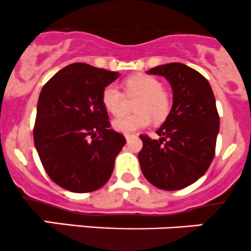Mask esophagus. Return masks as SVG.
Here are the masks:
<instances>
[{"instance_id":"esophagus-1","label":"esophagus","mask_w":251,"mask_h":251,"mask_svg":"<svg viewBox=\"0 0 251 251\" xmlns=\"http://www.w3.org/2000/svg\"><path fill=\"white\" fill-rule=\"evenodd\" d=\"M135 135L134 134H126L125 137L126 139V141H129V139H131V137H134Z\"/></svg>"}]
</instances>
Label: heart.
I'll return each mask as SVG.
<instances>
[{"label": "heart", "instance_id": "heart-1", "mask_svg": "<svg viewBox=\"0 0 251 251\" xmlns=\"http://www.w3.org/2000/svg\"><path fill=\"white\" fill-rule=\"evenodd\" d=\"M125 87L128 96H140L135 105L137 112L116 118L112 122L116 130L130 134L150 126L152 118L155 122L165 120L171 107V99L157 77L147 74L131 75L125 80ZM101 101L105 109L115 116L121 115L125 110V94L114 83L104 88Z\"/></svg>", "mask_w": 251, "mask_h": 251}]
</instances>
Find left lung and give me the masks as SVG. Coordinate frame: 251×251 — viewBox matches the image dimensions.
<instances>
[{
    "label": "left lung",
    "instance_id": "left-lung-1",
    "mask_svg": "<svg viewBox=\"0 0 251 251\" xmlns=\"http://www.w3.org/2000/svg\"><path fill=\"white\" fill-rule=\"evenodd\" d=\"M147 74L168 80L174 101L157 130L160 139L140 135L141 171L159 189H183L203 176L214 158L220 126L214 94L206 77L183 63L154 67Z\"/></svg>",
    "mask_w": 251,
    "mask_h": 251
}]
</instances>
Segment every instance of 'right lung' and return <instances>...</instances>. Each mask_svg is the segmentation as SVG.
I'll use <instances>...</instances> for the list:
<instances>
[{
    "label": "right lung",
    "mask_w": 251,
    "mask_h": 251,
    "mask_svg": "<svg viewBox=\"0 0 251 251\" xmlns=\"http://www.w3.org/2000/svg\"><path fill=\"white\" fill-rule=\"evenodd\" d=\"M120 74L73 63L44 85L37 105L34 146L53 182L90 193L111 177L126 139L112 130L101 93Z\"/></svg>",
    "instance_id": "1"
}]
</instances>
